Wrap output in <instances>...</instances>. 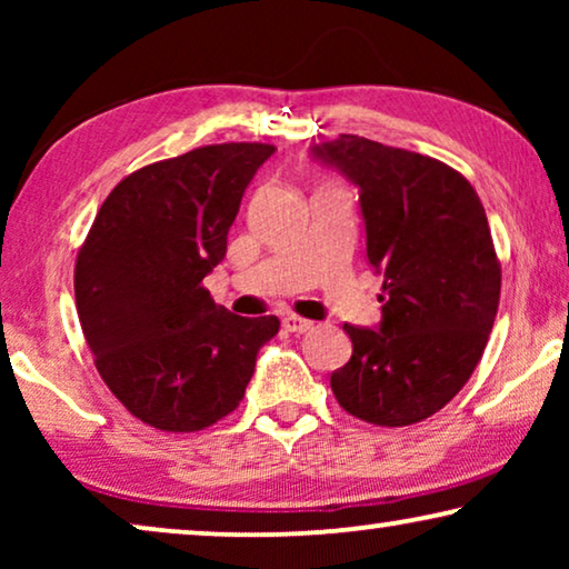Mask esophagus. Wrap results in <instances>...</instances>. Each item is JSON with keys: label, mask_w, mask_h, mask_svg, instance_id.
Listing matches in <instances>:
<instances>
[{"label": "esophagus", "mask_w": 569, "mask_h": 569, "mask_svg": "<svg viewBox=\"0 0 569 569\" xmlns=\"http://www.w3.org/2000/svg\"><path fill=\"white\" fill-rule=\"evenodd\" d=\"M282 326L290 333H306L313 329V321H308V318H300V316H284Z\"/></svg>", "instance_id": "obj_1"}]
</instances>
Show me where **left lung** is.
<instances>
[{"instance_id": "obj_1", "label": "left lung", "mask_w": 569, "mask_h": 569, "mask_svg": "<svg viewBox=\"0 0 569 569\" xmlns=\"http://www.w3.org/2000/svg\"><path fill=\"white\" fill-rule=\"evenodd\" d=\"M313 158L360 186L368 261L383 277L380 329L345 323L352 357L331 372L339 407L378 427L440 411L485 355L502 269L473 186L446 162L357 134Z\"/></svg>"}]
</instances>
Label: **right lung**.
<instances>
[{"mask_svg":"<svg viewBox=\"0 0 569 569\" xmlns=\"http://www.w3.org/2000/svg\"><path fill=\"white\" fill-rule=\"evenodd\" d=\"M274 147L207 144L123 178L74 263L84 341L111 393L154 430L197 432L238 409L277 316L217 306L204 277L228 251L246 186Z\"/></svg>","mask_w":569,"mask_h":569,"instance_id":"obj_1","label":"right lung"}]
</instances>
